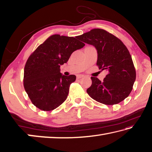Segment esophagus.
Wrapping results in <instances>:
<instances>
[{
    "mask_svg": "<svg viewBox=\"0 0 152 152\" xmlns=\"http://www.w3.org/2000/svg\"><path fill=\"white\" fill-rule=\"evenodd\" d=\"M83 77H84V75H82V74H80V75H78V76H77V78H78V79H80V78H83Z\"/></svg>",
    "mask_w": 152,
    "mask_h": 152,
    "instance_id": "34e87169",
    "label": "esophagus"
}]
</instances>
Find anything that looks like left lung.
<instances>
[{
  "label": "left lung",
  "instance_id": "1",
  "mask_svg": "<svg viewBox=\"0 0 152 152\" xmlns=\"http://www.w3.org/2000/svg\"><path fill=\"white\" fill-rule=\"evenodd\" d=\"M77 38L94 46L98 53L96 65L99 70L108 72L102 82L91 77L92 85L87 93L104 104L123 101L132 92L136 78L134 64L127 47L119 38L102 29H93Z\"/></svg>",
  "mask_w": 152,
  "mask_h": 152
}]
</instances>
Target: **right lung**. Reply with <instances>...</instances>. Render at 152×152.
<instances>
[{
    "label": "right lung",
    "mask_w": 152,
    "mask_h": 152,
    "mask_svg": "<svg viewBox=\"0 0 152 152\" xmlns=\"http://www.w3.org/2000/svg\"><path fill=\"white\" fill-rule=\"evenodd\" d=\"M85 45L76 37L51 35L30 55L24 68L23 85L31 101L44 111L56 109L66 101L75 75L60 73V66L74 51Z\"/></svg>",
    "instance_id": "add662e5"
}]
</instances>
